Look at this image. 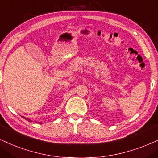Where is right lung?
Returning a JSON list of instances; mask_svg holds the SVG:
<instances>
[{
	"label": "right lung",
	"instance_id": "add662e5",
	"mask_svg": "<svg viewBox=\"0 0 158 158\" xmlns=\"http://www.w3.org/2000/svg\"><path fill=\"white\" fill-rule=\"evenodd\" d=\"M23 117L24 119H25L26 120H27V121H28V122H31H31H32L31 119H28V118H26V117ZM40 123V124H41V123Z\"/></svg>",
	"mask_w": 158,
	"mask_h": 158
}]
</instances>
